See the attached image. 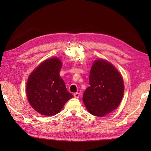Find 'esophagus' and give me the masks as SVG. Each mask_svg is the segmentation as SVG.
I'll list each match as a JSON object with an SVG mask.
<instances>
[{
  "mask_svg": "<svg viewBox=\"0 0 151 151\" xmlns=\"http://www.w3.org/2000/svg\"><path fill=\"white\" fill-rule=\"evenodd\" d=\"M79 96H80L79 93H74V97L75 98H79Z\"/></svg>",
  "mask_w": 151,
  "mask_h": 151,
  "instance_id": "obj_1",
  "label": "esophagus"
}]
</instances>
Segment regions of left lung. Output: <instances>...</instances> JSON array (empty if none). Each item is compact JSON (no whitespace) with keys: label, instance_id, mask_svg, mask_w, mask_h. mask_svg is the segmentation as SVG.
<instances>
[{"label":"left lung","instance_id":"8db88e82","mask_svg":"<svg viewBox=\"0 0 151 151\" xmlns=\"http://www.w3.org/2000/svg\"><path fill=\"white\" fill-rule=\"evenodd\" d=\"M124 82L117 69L106 60H96L89 73V86L83 94V102L92 115L103 117L119 105Z\"/></svg>","mask_w":151,"mask_h":151}]
</instances>
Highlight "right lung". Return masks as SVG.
<instances>
[{
	"label": "right lung",
	"mask_w": 151,
	"mask_h": 151,
	"mask_svg": "<svg viewBox=\"0 0 151 151\" xmlns=\"http://www.w3.org/2000/svg\"><path fill=\"white\" fill-rule=\"evenodd\" d=\"M62 67L58 58L48 59L41 63L28 78V101L41 115L52 116L58 114L66 102L73 97L60 76Z\"/></svg>",
	"instance_id": "1"
}]
</instances>
